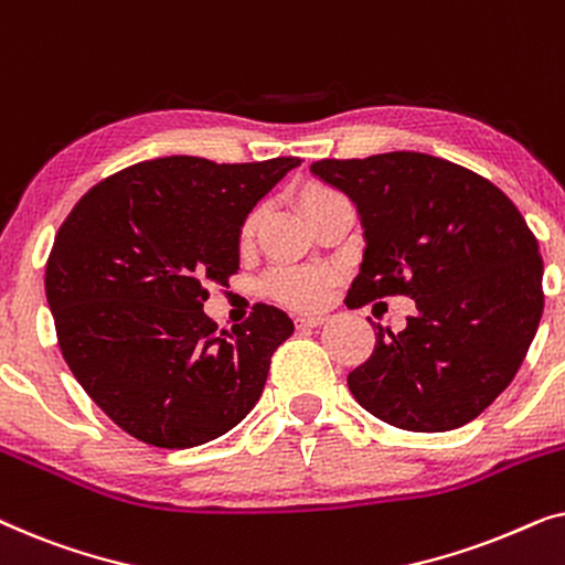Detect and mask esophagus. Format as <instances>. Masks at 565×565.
I'll list each match as a JSON object with an SVG mask.
<instances>
[{"label": "esophagus", "mask_w": 565, "mask_h": 565, "mask_svg": "<svg viewBox=\"0 0 565 565\" xmlns=\"http://www.w3.org/2000/svg\"><path fill=\"white\" fill-rule=\"evenodd\" d=\"M327 321L323 316H298L296 319V329H316Z\"/></svg>", "instance_id": "esophagus-1"}]
</instances>
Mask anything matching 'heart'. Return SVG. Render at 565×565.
Instances as JSON below:
<instances>
[{"label": "heart", "instance_id": "obj_1", "mask_svg": "<svg viewBox=\"0 0 565 565\" xmlns=\"http://www.w3.org/2000/svg\"><path fill=\"white\" fill-rule=\"evenodd\" d=\"M339 192L327 188V184L311 182L298 190V207L300 213L311 215L313 211L327 203V200L337 198ZM254 231V215L242 226V242L252 236ZM334 275L327 269H306V267H277L265 277L262 282V292L267 298L277 300L280 306H288L292 311H316L323 300H327Z\"/></svg>", "mask_w": 565, "mask_h": 565}]
</instances>
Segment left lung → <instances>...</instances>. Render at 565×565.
<instances>
[{"label":"left lung","instance_id":"1","mask_svg":"<svg viewBox=\"0 0 565 565\" xmlns=\"http://www.w3.org/2000/svg\"><path fill=\"white\" fill-rule=\"evenodd\" d=\"M311 172L358 205L365 254L352 306L414 298L393 334L347 375L377 419L408 431L473 422L512 383L543 316V257L516 205L486 177L447 159L391 151L321 159Z\"/></svg>","mask_w":565,"mask_h":565}]
</instances>
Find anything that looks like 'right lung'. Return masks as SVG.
I'll return each instance as SVG.
<instances>
[{
  "label": "right lung",
  "mask_w": 565,
  "mask_h": 565,
  "mask_svg": "<svg viewBox=\"0 0 565 565\" xmlns=\"http://www.w3.org/2000/svg\"><path fill=\"white\" fill-rule=\"evenodd\" d=\"M296 167L298 157L141 161L97 182L61 223L45 265L61 354L130 437L195 447L259 401L273 352L292 334L288 313L257 303L218 331L203 303L236 275L246 215Z\"/></svg>",
  "instance_id": "add662e5"
}]
</instances>
